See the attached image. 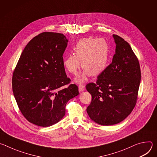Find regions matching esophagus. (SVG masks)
Wrapping results in <instances>:
<instances>
[{"label":"esophagus","mask_w":157,"mask_h":157,"mask_svg":"<svg viewBox=\"0 0 157 157\" xmlns=\"http://www.w3.org/2000/svg\"><path fill=\"white\" fill-rule=\"evenodd\" d=\"M78 87H79V92H82V91H84L85 90V86L84 85H82V84L79 85Z\"/></svg>","instance_id":"1"}]
</instances>
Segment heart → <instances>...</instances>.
Returning <instances> with one entry per match:
<instances>
[{"mask_svg":"<svg viewBox=\"0 0 157 157\" xmlns=\"http://www.w3.org/2000/svg\"><path fill=\"white\" fill-rule=\"evenodd\" d=\"M74 54L64 56L63 64L67 71L75 75L81 62V68L84 71L77 76L76 80L83 82L88 74L96 76L105 70L109 59L110 48L104 38H86L77 42Z\"/></svg>","mask_w":157,"mask_h":157,"instance_id":"b5f03b06","label":"heart"}]
</instances>
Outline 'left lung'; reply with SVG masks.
<instances>
[{"instance_id":"left-lung-1","label":"left lung","mask_w":157,"mask_h":157,"mask_svg":"<svg viewBox=\"0 0 157 157\" xmlns=\"http://www.w3.org/2000/svg\"><path fill=\"white\" fill-rule=\"evenodd\" d=\"M113 37L116 46L113 61L96 83L86 86L92 96L87 113L91 120L102 125L118 124L131 113L141 79L139 62L130 44L117 35Z\"/></svg>"}]
</instances>
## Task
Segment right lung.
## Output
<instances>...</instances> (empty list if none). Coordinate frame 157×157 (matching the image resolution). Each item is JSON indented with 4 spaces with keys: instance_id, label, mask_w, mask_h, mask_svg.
<instances>
[{
    "instance_id": "1",
    "label": "right lung",
    "mask_w": 157,
    "mask_h": 157,
    "mask_svg": "<svg viewBox=\"0 0 157 157\" xmlns=\"http://www.w3.org/2000/svg\"><path fill=\"white\" fill-rule=\"evenodd\" d=\"M68 40L63 33L43 32L32 39L22 52L13 73L12 90L18 108L30 122L49 127L65 115L70 99L79 94L68 84L63 55Z\"/></svg>"
}]
</instances>
